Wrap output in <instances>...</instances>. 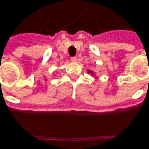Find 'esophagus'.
<instances>
[{"mask_svg": "<svg viewBox=\"0 0 149 149\" xmlns=\"http://www.w3.org/2000/svg\"><path fill=\"white\" fill-rule=\"evenodd\" d=\"M71 61H72V62H77V57H76V56H74V57H72V58H71Z\"/></svg>", "mask_w": 149, "mask_h": 149, "instance_id": "34e87169", "label": "esophagus"}]
</instances>
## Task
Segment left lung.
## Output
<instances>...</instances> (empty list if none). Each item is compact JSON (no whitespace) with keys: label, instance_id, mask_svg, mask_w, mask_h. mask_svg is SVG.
Wrapping results in <instances>:
<instances>
[{"label":"left lung","instance_id":"1","mask_svg":"<svg viewBox=\"0 0 149 149\" xmlns=\"http://www.w3.org/2000/svg\"><path fill=\"white\" fill-rule=\"evenodd\" d=\"M87 72H88V73H91V74H92V75H93V71H91V70H87Z\"/></svg>","mask_w":149,"mask_h":149}]
</instances>
